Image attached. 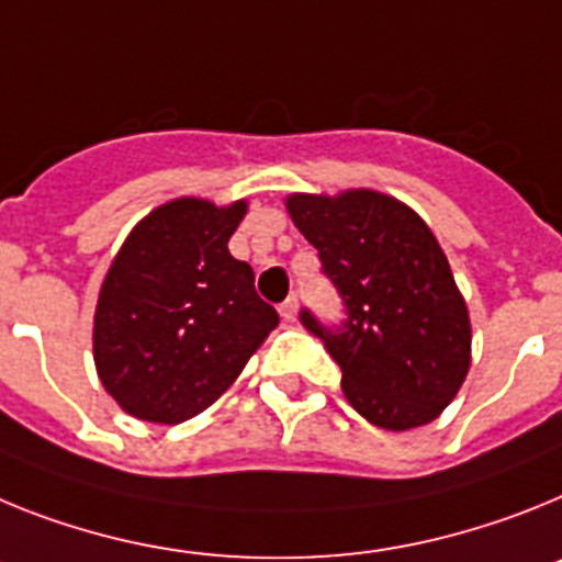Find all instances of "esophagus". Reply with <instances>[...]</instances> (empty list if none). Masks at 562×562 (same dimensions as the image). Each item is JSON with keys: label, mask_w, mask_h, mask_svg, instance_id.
Masks as SVG:
<instances>
[{"label": "esophagus", "mask_w": 562, "mask_h": 562, "mask_svg": "<svg viewBox=\"0 0 562 562\" xmlns=\"http://www.w3.org/2000/svg\"><path fill=\"white\" fill-rule=\"evenodd\" d=\"M296 311H300V300H296V296H288V300L280 305V316L285 322H294Z\"/></svg>", "instance_id": "34e87169"}]
</instances>
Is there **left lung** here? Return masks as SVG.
Returning a JSON list of instances; mask_svg holds the SVG:
<instances>
[{
	"label": "left lung",
	"mask_w": 562,
	"mask_h": 562,
	"mask_svg": "<svg viewBox=\"0 0 562 562\" xmlns=\"http://www.w3.org/2000/svg\"><path fill=\"white\" fill-rule=\"evenodd\" d=\"M294 226L319 251L348 319L302 325L341 368L350 407L382 429L436 422L470 370V311L436 234L402 200L373 189L291 194Z\"/></svg>",
	"instance_id": "8db88e82"
}]
</instances>
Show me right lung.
Returning <instances> with one entry per match:
<instances>
[{
	"instance_id": "add662e5",
	"label": "right lung",
	"mask_w": 562,
	"mask_h": 562,
	"mask_svg": "<svg viewBox=\"0 0 562 562\" xmlns=\"http://www.w3.org/2000/svg\"><path fill=\"white\" fill-rule=\"evenodd\" d=\"M248 203L178 198L130 232L101 285L92 322L95 370L140 422L194 418L234 384L280 325L228 240Z\"/></svg>"
}]
</instances>
